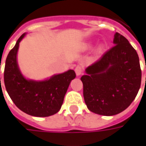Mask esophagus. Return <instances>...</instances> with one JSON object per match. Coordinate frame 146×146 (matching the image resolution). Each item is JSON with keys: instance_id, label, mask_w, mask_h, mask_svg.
I'll return each mask as SVG.
<instances>
[{"instance_id": "1", "label": "esophagus", "mask_w": 146, "mask_h": 146, "mask_svg": "<svg viewBox=\"0 0 146 146\" xmlns=\"http://www.w3.org/2000/svg\"><path fill=\"white\" fill-rule=\"evenodd\" d=\"M75 73H76V76H80L83 73V68L80 66H77L75 68Z\"/></svg>"}]
</instances>
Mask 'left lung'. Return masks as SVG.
<instances>
[{
    "instance_id": "obj_1",
    "label": "left lung",
    "mask_w": 146,
    "mask_h": 146,
    "mask_svg": "<svg viewBox=\"0 0 146 146\" xmlns=\"http://www.w3.org/2000/svg\"><path fill=\"white\" fill-rule=\"evenodd\" d=\"M115 46L85 70L81 76L84 98L90 111L113 116L128 107L138 94L141 80L139 58L135 48L119 33Z\"/></svg>"
}]
</instances>
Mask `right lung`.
<instances>
[{
	"instance_id": "obj_1",
	"label": "right lung",
	"mask_w": 146,
	"mask_h": 146,
	"mask_svg": "<svg viewBox=\"0 0 146 146\" xmlns=\"http://www.w3.org/2000/svg\"><path fill=\"white\" fill-rule=\"evenodd\" d=\"M25 36L23 33L18 39L7 56L4 73L5 88L15 105L24 113L38 117L54 115L60 110L76 73L70 70L44 80L27 79L21 73L17 62L19 43Z\"/></svg>"
}]
</instances>
